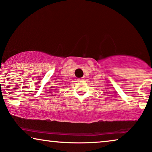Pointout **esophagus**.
I'll use <instances>...</instances> for the list:
<instances>
[{"label":"esophagus","mask_w":152,"mask_h":152,"mask_svg":"<svg viewBox=\"0 0 152 152\" xmlns=\"http://www.w3.org/2000/svg\"><path fill=\"white\" fill-rule=\"evenodd\" d=\"M84 77L78 78V79H77V81H79V82H82V81H84Z\"/></svg>","instance_id":"esophagus-1"}]
</instances>
